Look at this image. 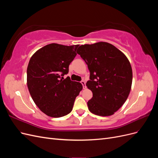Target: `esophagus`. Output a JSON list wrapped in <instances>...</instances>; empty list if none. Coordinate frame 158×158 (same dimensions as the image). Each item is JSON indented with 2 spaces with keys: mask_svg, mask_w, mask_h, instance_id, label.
I'll return each mask as SVG.
<instances>
[{
  "mask_svg": "<svg viewBox=\"0 0 158 158\" xmlns=\"http://www.w3.org/2000/svg\"><path fill=\"white\" fill-rule=\"evenodd\" d=\"M81 84H82V85H83V88H84V89H85V88H86V85H85V82H84V80H82V81H81Z\"/></svg>",
  "mask_w": 158,
  "mask_h": 158,
  "instance_id": "obj_1",
  "label": "esophagus"
}]
</instances>
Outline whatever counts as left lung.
Wrapping results in <instances>:
<instances>
[{
  "label": "left lung",
  "instance_id": "obj_1",
  "mask_svg": "<svg viewBox=\"0 0 158 158\" xmlns=\"http://www.w3.org/2000/svg\"><path fill=\"white\" fill-rule=\"evenodd\" d=\"M77 53L90 73L86 85L93 97L88 102L89 111L96 115H112L125 103L131 92L132 70L125 55L107 42L79 47Z\"/></svg>",
  "mask_w": 158,
  "mask_h": 158
}]
</instances>
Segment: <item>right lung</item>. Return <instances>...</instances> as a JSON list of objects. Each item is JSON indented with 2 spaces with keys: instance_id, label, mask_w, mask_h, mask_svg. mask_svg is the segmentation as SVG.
<instances>
[{
  "instance_id": "add662e5",
  "label": "right lung",
  "mask_w": 158,
  "mask_h": 158,
  "mask_svg": "<svg viewBox=\"0 0 158 158\" xmlns=\"http://www.w3.org/2000/svg\"><path fill=\"white\" fill-rule=\"evenodd\" d=\"M78 46L51 44L31 57L27 69V88L36 106L47 116L58 118L70 113L82 89L81 83L63 78Z\"/></svg>"
}]
</instances>
